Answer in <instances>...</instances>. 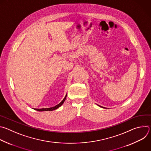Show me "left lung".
I'll return each mask as SVG.
<instances>
[{
    "label": "left lung",
    "mask_w": 151,
    "mask_h": 151,
    "mask_svg": "<svg viewBox=\"0 0 151 151\" xmlns=\"http://www.w3.org/2000/svg\"><path fill=\"white\" fill-rule=\"evenodd\" d=\"M98 105V104H97ZM99 106H100V107H102V108H106V107H103V106H99V105H98Z\"/></svg>",
    "instance_id": "left-lung-1"
}]
</instances>
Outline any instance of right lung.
<instances>
[{
  "instance_id": "1",
  "label": "right lung",
  "mask_w": 151,
  "mask_h": 151,
  "mask_svg": "<svg viewBox=\"0 0 151 151\" xmlns=\"http://www.w3.org/2000/svg\"><path fill=\"white\" fill-rule=\"evenodd\" d=\"M66 97H67V94L65 96V97H64V98L63 99V100L59 103L57 105L54 106V107H49V108H42V109H34L35 110L37 111H39V112H42V111H54V110H55L57 109H58V107H60L63 104V103L64 102V101H65L66 99Z\"/></svg>"
}]
</instances>
